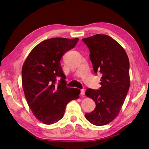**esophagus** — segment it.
Wrapping results in <instances>:
<instances>
[{"mask_svg": "<svg viewBox=\"0 0 149 149\" xmlns=\"http://www.w3.org/2000/svg\"><path fill=\"white\" fill-rule=\"evenodd\" d=\"M80 91H81V95H84V89H81L80 90Z\"/></svg>", "mask_w": 149, "mask_h": 149, "instance_id": "obj_1", "label": "esophagus"}]
</instances>
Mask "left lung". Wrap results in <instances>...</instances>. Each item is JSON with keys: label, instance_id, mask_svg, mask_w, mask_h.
I'll return each mask as SVG.
<instances>
[{"label": "left lung", "instance_id": "1", "mask_svg": "<svg viewBox=\"0 0 149 149\" xmlns=\"http://www.w3.org/2000/svg\"><path fill=\"white\" fill-rule=\"evenodd\" d=\"M90 52L94 73L102 74L100 89L88 88L86 96L91 98L96 107L85 118L101 126L113 120L119 111L130 86L129 60L124 48L106 35L97 34L82 39Z\"/></svg>", "mask_w": 149, "mask_h": 149}]
</instances>
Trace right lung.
Wrapping results in <instances>:
<instances>
[{
    "instance_id": "obj_1",
    "label": "right lung",
    "mask_w": 149,
    "mask_h": 149,
    "mask_svg": "<svg viewBox=\"0 0 149 149\" xmlns=\"http://www.w3.org/2000/svg\"><path fill=\"white\" fill-rule=\"evenodd\" d=\"M78 38H52L31 51L22 70L25 96L34 116L45 124L60 120L67 104L79 98L80 90L66 86L61 58L73 48ZM60 79L58 83L56 81Z\"/></svg>"
}]
</instances>
